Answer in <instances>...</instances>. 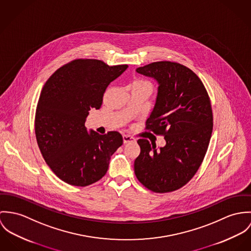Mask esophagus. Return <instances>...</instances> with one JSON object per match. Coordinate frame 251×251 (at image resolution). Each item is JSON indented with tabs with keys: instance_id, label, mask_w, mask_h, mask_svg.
<instances>
[{
	"instance_id": "1",
	"label": "esophagus",
	"mask_w": 251,
	"mask_h": 251,
	"mask_svg": "<svg viewBox=\"0 0 251 251\" xmlns=\"http://www.w3.org/2000/svg\"><path fill=\"white\" fill-rule=\"evenodd\" d=\"M123 142L124 143H128V142H136V139H134L131 136L128 135H123Z\"/></svg>"
}]
</instances>
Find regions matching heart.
Listing matches in <instances>:
<instances>
[{
	"mask_svg": "<svg viewBox=\"0 0 251 251\" xmlns=\"http://www.w3.org/2000/svg\"><path fill=\"white\" fill-rule=\"evenodd\" d=\"M132 85H144V86H149V87L152 88L151 84H150L149 82H147V81H145V80H142V79H137V80H135V81L133 82Z\"/></svg>",
	"mask_w": 251,
	"mask_h": 251,
	"instance_id": "1",
	"label": "heart"
}]
</instances>
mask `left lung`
<instances>
[{
    "mask_svg": "<svg viewBox=\"0 0 251 251\" xmlns=\"http://www.w3.org/2000/svg\"><path fill=\"white\" fill-rule=\"evenodd\" d=\"M136 71L159 84L146 129L167 143L157 149L156 143L139 139L135 174L154 193L173 192L195 176L207 152L213 132L210 98L195 72L180 63L157 61Z\"/></svg>",
    "mask_w": 251,
    "mask_h": 251,
    "instance_id": "8db88e82",
    "label": "left lung"
}]
</instances>
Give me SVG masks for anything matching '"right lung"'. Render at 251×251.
Instances as JSON below:
<instances>
[{
  "mask_svg": "<svg viewBox=\"0 0 251 251\" xmlns=\"http://www.w3.org/2000/svg\"><path fill=\"white\" fill-rule=\"evenodd\" d=\"M127 68L80 58L58 68L44 84L35 112V137L45 162L63 182L85 187L106 174L122 136L88 132L84 123L91 109L101 108L108 85Z\"/></svg>",
  "mask_w": 251,
  "mask_h": 251,
  "instance_id": "right-lung-1",
  "label": "right lung"
}]
</instances>
